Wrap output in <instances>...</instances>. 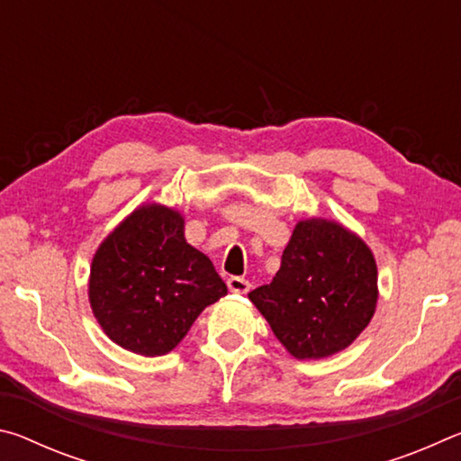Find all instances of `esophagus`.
Listing matches in <instances>:
<instances>
[{
	"instance_id": "esophagus-1",
	"label": "esophagus",
	"mask_w": 461,
	"mask_h": 461,
	"mask_svg": "<svg viewBox=\"0 0 461 461\" xmlns=\"http://www.w3.org/2000/svg\"><path fill=\"white\" fill-rule=\"evenodd\" d=\"M249 286H252V285H249L246 278H240V276L228 278V288L236 294H246L249 291Z\"/></svg>"
}]
</instances>
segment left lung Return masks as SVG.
<instances>
[{
    "label": "left lung",
    "mask_w": 461,
    "mask_h": 461,
    "mask_svg": "<svg viewBox=\"0 0 461 461\" xmlns=\"http://www.w3.org/2000/svg\"><path fill=\"white\" fill-rule=\"evenodd\" d=\"M248 296L296 360L330 357L346 349L376 311V260L343 225L305 220L294 225L272 283Z\"/></svg>",
    "instance_id": "1"
}]
</instances>
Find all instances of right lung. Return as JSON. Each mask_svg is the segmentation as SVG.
I'll return each mask as SVG.
<instances>
[{
	"instance_id": "1",
	"label": "right lung",
	"mask_w": 461,
	"mask_h": 461,
	"mask_svg": "<svg viewBox=\"0 0 461 461\" xmlns=\"http://www.w3.org/2000/svg\"><path fill=\"white\" fill-rule=\"evenodd\" d=\"M225 294L212 260L186 244L183 215L158 203L131 212L91 262L89 303L101 330L146 357L175 349L201 311Z\"/></svg>"
}]
</instances>
